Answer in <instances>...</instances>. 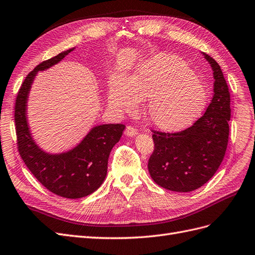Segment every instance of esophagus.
Wrapping results in <instances>:
<instances>
[{
    "label": "esophagus",
    "instance_id": "1",
    "mask_svg": "<svg viewBox=\"0 0 255 255\" xmlns=\"http://www.w3.org/2000/svg\"><path fill=\"white\" fill-rule=\"evenodd\" d=\"M125 134L127 136H135L137 134V130L131 126H128L125 130Z\"/></svg>",
    "mask_w": 255,
    "mask_h": 255
}]
</instances>
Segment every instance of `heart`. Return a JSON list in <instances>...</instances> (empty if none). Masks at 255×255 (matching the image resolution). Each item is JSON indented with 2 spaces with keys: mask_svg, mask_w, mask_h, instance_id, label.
Returning a JSON list of instances; mask_svg holds the SVG:
<instances>
[{
  "mask_svg": "<svg viewBox=\"0 0 255 255\" xmlns=\"http://www.w3.org/2000/svg\"><path fill=\"white\" fill-rule=\"evenodd\" d=\"M146 99L147 123L159 131L173 133L199 118L207 93L185 61L160 54L144 63L129 79L115 77L109 87V105L118 111L133 112L139 101Z\"/></svg>",
  "mask_w": 255,
  "mask_h": 255,
  "instance_id": "obj_1",
  "label": "heart"
}]
</instances>
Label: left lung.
<instances>
[{"label": "left lung", "instance_id": "left-lung-1", "mask_svg": "<svg viewBox=\"0 0 255 255\" xmlns=\"http://www.w3.org/2000/svg\"><path fill=\"white\" fill-rule=\"evenodd\" d=\"M214 75V97L204 115L191 127L176 133L154 131L155 149L148 172L155 183L176 192H190L212 178L228 147L231 98L222 70L203 53Z\"/></svg>", "mask_w": 255, "mask_h": 255}]
</instances>
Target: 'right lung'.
I'll return each instance as SVG.
<instances>
[{
    "instance_id": "right-lung-1",
    "label": "right lung",
    "mask_w": 255,
    "mask_h": 255,
    "mask_svg": "<svg viewBox=\"0 0 255 255\" xmlns=\"http://www.w3.org/2000/svg\"><path fill=\"white\" fill-rule=\"evenodd\" d=\"M75 48L40 63L21 85L14 107L18 149L27 169L49 191L66 199H80L96 191L104 183L111 149L123 134L125 125L105 124L93 127L82 141L67 151L52 154L35 142L27 122V100L38 71L60 63Z\"/></svg>"
}]
</instances>
